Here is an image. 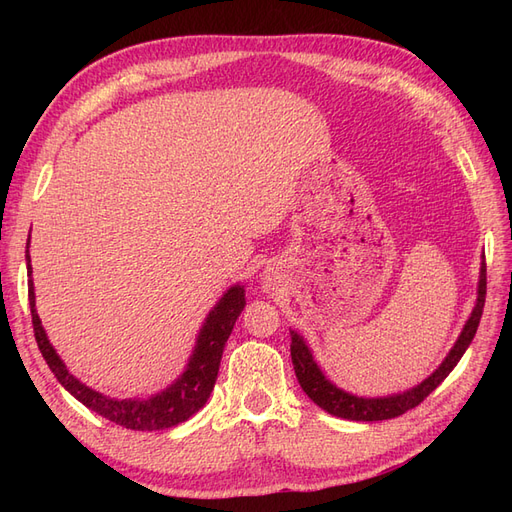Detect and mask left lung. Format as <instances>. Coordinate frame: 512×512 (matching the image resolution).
Masks as SVG:
<instances>
[{"label": "left lung", "instance_id": "obj_1", "mask_svg": "<svg viewBox=\"0 0 512 512\" xmlns=\"http://www.w3.org/2000/svg\"><path fill=\"white\" fill-rule=\"evenodd\" d=\"M485 294H487V267L483 262V267H480L476 307L470 320L466 322V327H463L457 344L453 346L451 352H448L444 363L433 371L425 382L414 386V389L406 393L378 397V399H365V397H356L342 389H337V386H333L327 378H324L320 367L314 361L312 352H309V348L305 346L303 337L299 333L290 331V356H292L294 374H297V380L301 384V389L305 391V395L312 399L316 406L327 410L333 416L350 418V421H386V418H395L421 404V401L436 389V386L451 374L453 367L459 363L463 352L468 350V346L472 344V339L476 335L478 322H480V316H483V307H485Z\"/></svg>", "mask_w": 512, "mask_h": 512}]
</instances>
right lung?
<instances>
[{"mask_svg":"<svg viewBox=\"0 0 512 512\" xmlns=\"http://www.w3.org/2000/svg\"><path fill=\"white\" fill-rule=\"evenodd\" d=\"M27 271L32 275V260H29V256H27ZM27 297H29V307H32V324H34L38 348L44 356L46 365L51 367L55 378L59 380V384L89 410L98 412L100 416L108 418V421H113L115 425L134 429V431L175 427L183 421H188L194 412H198L205 406V401L209 399L215 386V378H218L224 346L232 333V327H235V322L245 307V290L241 286H232L220 299V303L213 307L205 327L200 329L194 354L188 363V369L183 371V376L175 384H170L166 391L153 395L149 399L117 401L94 389H89V386H85L70 374L64 361L59 359L57 352L49 344V339H46V333L42 329L38 312H36L32 280L27 284Z\"/></svg>","mask_w":512,"mask_h":512,"instance_id":"right-lung-1","label":"right lung"}]
</instances>
